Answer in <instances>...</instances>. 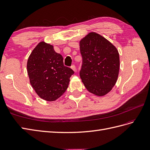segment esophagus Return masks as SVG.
Instances as JSON below:
<instances>
[{
	"label": "esophagus",
	"instance_id": "obj_1",
	"mask_svg": "<svg viewBox=\"0 0 150 150\" xmlns=\"http://www.w3.org/2000/svg\"><path fill=\"white\" fill-rule=\"evenodd\" d=\"M71 68L72 70H74V71H76V67L75 66V64H73V65H71Z\"/></svg>",
	"mask_w": 150,
	"mask_h": 150
}]
</instances>
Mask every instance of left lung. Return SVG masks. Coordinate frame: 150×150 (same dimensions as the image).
<instances>
[{
    "label": "left lung",
    "instance_id": "8db88e82",
    "mask_svg": "<svg viewBox=\"0 0 150 150\" xmlns=\"http://www.w3.org/2000/svg\"><path fill=\"white\" fill-rule=\"evenodd\" d=\"M82 57L80 76L86 89L98 96L112 90L118 79V50L105 38L91 32L80 41Z\"/></svg>",
    "mask_w": 150,
    "mask_h": 150
}]
</instances>
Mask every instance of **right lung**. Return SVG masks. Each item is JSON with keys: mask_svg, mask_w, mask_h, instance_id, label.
I'll use <instances>...</instances> for the list:
<instances>
[{"mask_svg": "<svg viewBox=\"0 0 150 150\" xmlns=\"http://www.w3.org/2000/svg\"><path fill=\"white\" fill-rule=\"evenodd\" d=\"M30 82L38 96L53 101L62 96L74 71L64 66L63 56L53 46L41 42L33 50L27 61Z\"/></svg>", "mask_w": 150, "mask_h": 150, "instance_id": "obj_1", "label": "right lung"}]
</instances>
